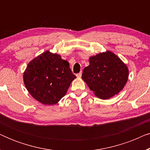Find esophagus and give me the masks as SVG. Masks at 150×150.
<instances>
[{
	"instance_id": "esophagus-1",
	"label": "esophagus",
	"mask_w": 150,
	"mask_h": 150,
	"mask_svg": "<svg viewBox=\"0 0 150 150\" xmlns=\"http://www.w3.org/2000/svg\"><path fill=\"white\" fill-rule=\"evenodd\" d=\"M81 76H82V72H80V73L77 74H76V76H77L78 78H81Z\"/></svg>"
}]
</instances>
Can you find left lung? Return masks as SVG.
Segmentation results:
<instances>
[{
	"label": "left lung",
	"instance_id": "1",
	"mask_svg": "<svg viewBox=\"0 0 150 150\" xmlns=\"http://www.w3.org/2000/svg\"><path fill=\"white\" fill-rule=\"evenodd\" d=\"M89 65L83 69L82 79L96 96L107 100L118 94L128 81L127 65L108 50L90 57Z\"/></svg>",
	"mask_w": 150,
	"mask_h": 150
}]
</instances>
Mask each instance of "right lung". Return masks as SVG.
Segmentation results:
<instances>
[{
	"mask_svg": "<svg viewBox=\"0 0 150 150\" xmlns=\"http://www.w3.org/2000/svg\"><path fill=\"white\" fill-rule=\"evenodd\" d=\"M76 78L68 61L49 50L30 61L23 74L28 93L44 105H53L60 101Z\"/></svg>",
	"mask_w": 150,
	"mask_h": 150,
	"instance_id": "1",
	"label": "right lung"
}]
</instances>
